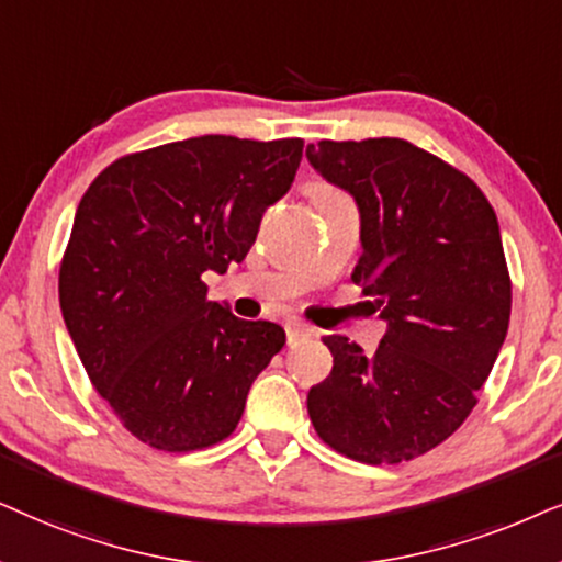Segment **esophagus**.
<instances>
[{"mask_svg":"<svg viewBox=\"0 0 562 562\" xmlns=\"http://www.w3.org/2000/svg\"><path fill=\"white\" fill-rule=\"evenodd\" d=\"M285 328H288V344H297V341H303V339H311V336L316 334L311 326L297 324V321H295V324H288Z\"/></svg>","mask_w":562,"mask_h":562,"instance_id":"34e87169","label":"esophagus"}]
</instances>
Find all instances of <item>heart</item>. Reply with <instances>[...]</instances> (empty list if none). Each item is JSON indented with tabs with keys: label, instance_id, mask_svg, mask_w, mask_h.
I'll use <instances>...</instances> for the list:
<instances>
[{
	"label": "heart",
	"instance_id": "obj_1",
	"mask_svg": "<svg viewBox=\"0 0 562 562\" xmlns=\"http://www.w3.org/2000/svg\"><path fill=\"white\" fill-rule=\"evenodd\" d=\"M311 198H313V203L321 207L326 203H334V200H341L344 194L339 190H334V187L324 184V182H316V184H311Z\"/></svg>",
	"mask_w": 562,
	"mask_h": 562
}]
</instances>
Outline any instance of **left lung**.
<instances>
[{
	"label": "left lung",
	"instance_id": "obj_1",
	"mask_svg": "<svg viewBox=\"0 0 562 562\" xmlns=\"http://www.w3.org/2000/svg\"><path fill=\"white\" fill-rule=\"evenodd\" d=\"M305 156L357 200L351 280L387 321L372 357L324 336L334 368L311 387V424L344 458L398 465L460 429L506 339L512 277L496 213L465 171L411 140H318Z\"/></svg>",
	"mask_w": 562,
	"mask_h": 562
}]
</instances>
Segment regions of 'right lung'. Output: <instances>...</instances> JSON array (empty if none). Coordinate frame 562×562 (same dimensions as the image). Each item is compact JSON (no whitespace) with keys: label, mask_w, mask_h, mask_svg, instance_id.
<instances>
[{"label":"right lung","mask_w":562,"mask_h":562,"mask_svg":"<svg viewBox=\"0 0 562 562\" xmlns=\"http://www.w3.org/2000/svg\"><path fill=\"white\" fill-rule=\"evenodd\" d=\"M303 138L200 136L125 154L77 207L58 301L94 391L140 442L205 450L231 437L285 328L207 301L290 190Z\"/></svg>","instance_id":"obj_1"}]
</instances>
